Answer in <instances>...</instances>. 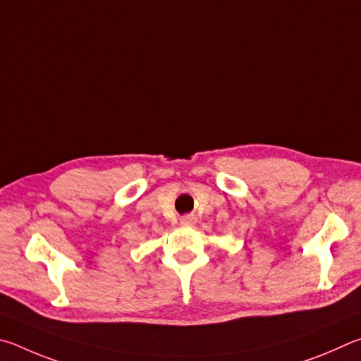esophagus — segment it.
I'll return each mask as SVG.
<instances>
[{
    "label": "esophagus",
    "mask_w": 361,
    "mask_h": 361,
    "mask_svg": "<svg viewBox=\"0 0 361 361\" xmlns=\"http://www.w3.org/2000/svg\"><path fill=\"white\" fill-rule=\"evenodd\" d=\"M195 222H197V220H195L193 216H184L180 219V225H184V226H193Z\"/></svg>",
    "instance_id": "esophagus-1"
}]
</instances>
